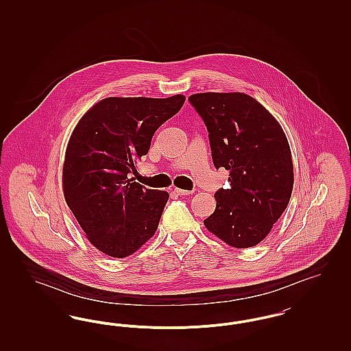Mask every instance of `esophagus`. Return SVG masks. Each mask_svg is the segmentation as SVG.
<instances>
[{"label": "esophagus", "mask_w": 351, "mask_h": 351, "mask_svg": "<svg viewBox=\"0 0 351 351\" xmlns=\"http://www.w3.org/2000/svg\"><path fill=\"white\" fill-rule=\"evenodd\" d=\"M173 192H175L178 196H180V197H185V196H189V195L193 193L192 191H184V189H180V188H175Z\"/></svg>", "instance_id": "esophagus-1"}]
</instances>
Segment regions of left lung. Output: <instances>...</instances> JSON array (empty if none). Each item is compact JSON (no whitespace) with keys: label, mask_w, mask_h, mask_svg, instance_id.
Segmentation results:
<instances>
[{"label":"left lung","mask_w":351,"mask_h":351,"mask_svg":"<svg viewBox=\"0 0 351 351\" xmlns=\"http://www.w3.org/2000/svg\"><path fill=\"white\" fill-rule=\"evenodd\" d=\"M188 101L206 126L215 167L230 172V186L215 193L216 210L204 225L233 247H252L291 199L293 165L283 129L245 93H199Z\"/></svg>","instance_id":"obj_1"}]
</instances>
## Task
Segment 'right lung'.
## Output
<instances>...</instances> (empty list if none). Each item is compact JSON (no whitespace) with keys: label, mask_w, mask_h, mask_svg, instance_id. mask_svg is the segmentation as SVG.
<instances>
[{"label":"right lung","mask_w":351,"mask_h":351,"mask_svg":"<svg viewBox=\"0 0 351 351\" xmlns=\"http://www.w3.org/2000/svg\"><path fill=\"white\" fill-rule=\"evenodd\" d=\"M185 97H108L89 109L68 143L64 197L89 242L125 258L158 229L168 201L165 191L133 179L135 160L150 150L155 132L183 106Z\"/></svg>","instance_id":"obj_1"}]
</instances>
